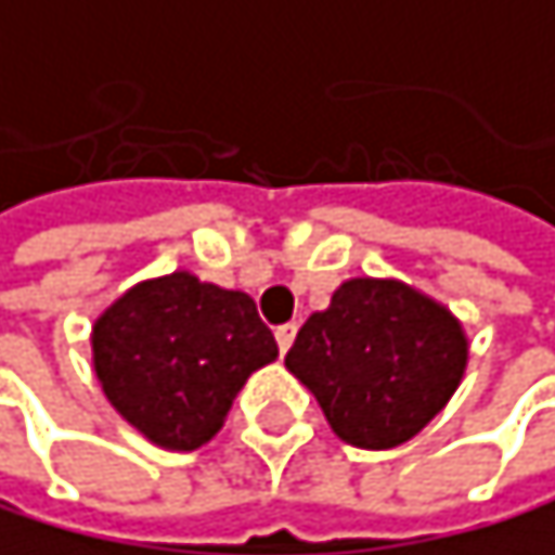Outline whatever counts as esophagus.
I'll return each instance as SVG.
<instances>
[{
    "label": "esophagus",
    "mask_w": 555,
    "mask_h": 555,
    "mask_svg": "<svg viewBox=\"0 0 555 555\" xmlns=\"http://www.w3.org/2000/svg\"><path fill=\"white\" fill-rule=\"evenodd\" d=\"M295 335H298V325H281V328L274 332V338H278V349H281V352H287V349H292Z\"/></svg>",
    "instance_id": "34e87169"
}]
</instances>
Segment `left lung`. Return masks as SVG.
Returning <instances> with one entry per match:
<instances>
[{
  "mask_svg": "<svg viewBox=\"0 0 555 555\" xmlns=\"http://www.w3.org/2000/svg\"><path fill=\"white\" fill-rule=\"evenodd\" d=\"M292 370L346 444L386 451L421 434L468 366L454 314L397 278H352L301 325Z\"/></svg>",
  "mask_w": 555,
  "mask_h": 555,
  "instance_id": "obj_1",
  "label": "left lung"
}]
</instances>
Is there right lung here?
Returning a JSON list of instances; mask_svg holds the SVG:
<instances>
[{
	"mask_svg": "<svg viewBox=\"0 0 555 555\" xmlns=\"http://www.w3.org/2000/svg\"><path fill=\"white\" fill-rule=\"evenodd\" d=\"M91 349L111 406L166 451L212 440L247 376L278 359L250 295L189 271L128 287L94 322Z\"/></svg>",
	"mask_w": 555,
	"mask_h": 555,
	"instance_id": "obj_1",
	"label": "right lung"
}]
</instances>
